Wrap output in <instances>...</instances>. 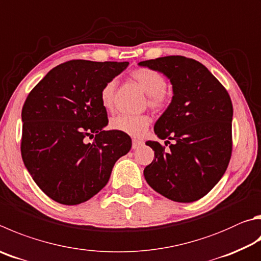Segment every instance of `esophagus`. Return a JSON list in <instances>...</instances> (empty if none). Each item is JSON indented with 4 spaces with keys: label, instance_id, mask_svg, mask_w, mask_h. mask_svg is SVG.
I'll return each instance as SVG.
<instances>
[{
    "label": "esophagus",
    "instance_id": "34e87169",
    "mask_svg": "<svg viewBox=\"0 0 261 261\" xmlns=\"http://www.w3.org/2000/svg\"><path fill=\"white\" fill-rule=\"evenodd\" d=\"M143 141L138 140V139H132V149H137L139 148L140 146H143Z\"/></svg>",
    "mask_w": 261,
    "mask_h": 261
}]
</instances>
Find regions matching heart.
<instances>
[{"instance_id":"obj_1","label":"heart","mask_w":261,"mask_h":261,"mask_svg":"<svg viewBox=\"0 0 261 261\" xmlns=\"http://www.w3.org/2000/svg\"><path fill=\"white\" fill-rule=\"evenodd\" d=\"M131 79L139 85L141 90L148 96V105L153 108L163 107L169 100L167 91V81L161 73L154 69L140 67L131 72ZM116 82L108 81L102 85L100 90V102L103 108L112 111L115 105ZM150 123V118L147 115H118L111 121L113 130L120 131L131 137H141L145 135Z\"/></svg>"}]
</instances>
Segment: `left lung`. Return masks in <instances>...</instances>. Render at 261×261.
Segmentation results:
<instances>
[{
	"instance_id": "left-lung-1",
	"label": "left lung",
	"mask_w": 261,
	"mask_h": 261,
	"mask_svg": "<svg viewBox=\"0 0 261 261\" xmlns=\"http://www.w3.org/2000/svg\"><path fill=\"white\" fill-rule=\"evenodd\" d=\"M138 65L164 74L173 91L171 102L154 125L155 135L167 139L169 149L158 141H147L154 160L144 170L146 181L174 202L200 200L224 176L230 160L229 94L204 65L186 57H161Z\"/></svg>"
}]
</instances>
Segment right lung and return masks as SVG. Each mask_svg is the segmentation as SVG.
I'll list each match as a JSON object with an SVG mask.
<instances>
[{
  "label": "right lung",
  "instance_id": "obj_1",
  "mask_svg": "<svg viewBox=\"0 0 261 261\" xmlns=\"http://www.w3.org/2000/svg\"><path fill=\"white\" fill-rule=\"evenodd\" d=\"M127 66L66 61L52 68L23 103V164L42 192L60 204L76 205L96 195L116 161L131 149L129 136L103 130L108 118L99 98L102 85Z\"/></svg>",
  "mask_w": 261,
  "mask_h": 261
}]
</instances>
